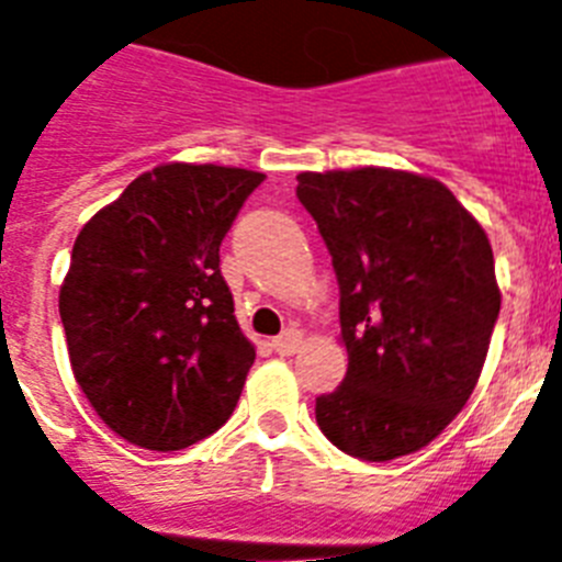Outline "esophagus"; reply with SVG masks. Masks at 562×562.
<instances>
[{"instance_id":"1","label":"esophagus","mask_w":562,"mask_h":562,"mask_svg":"<svg viewBox=\"0 0 562 562\" xmlns=\"http://www.w3.org/2000/svg\"><path fill=\"white\" fill-rule=\"evenodd\" d=\"M301 342H304L301 331H297V329H286L284 335H278L276 340H272V349H276V355L290 357V355H295L297 349H301Z\"/></svg>"}]
</instances>
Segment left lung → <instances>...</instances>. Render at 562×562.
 Listing matches in <instances>:
<instances>
[{"label": "left lung", "instance_id": "8db88e82", "mask_svg": "<svg viewBox=\"0 0 562 562\" xmlns=\"http://www.w3.org/2000/svg\"><path fill=\"white\" fill-rule=\"evenodd\" d=\"M340 286L349 371L315 400L362 461L425 448L473 394L501 312L484 227L439 180L394 168L297 173Z\"/></svg>", "mask_w": 562, "mask_h": 562}]
</instances>
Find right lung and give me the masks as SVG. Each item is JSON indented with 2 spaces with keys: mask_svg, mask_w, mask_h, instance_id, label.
<instances>
[{
  "mask_svg": "<svg viewBox=\"0 0 562 562\" xmlns=\"http://www.w3.org/2000/svg\"><path fill=\"white\" fill-rule=\"evenodd\" d=\"M265 173L168 162L78 233L58 295L89 405L146 450H182L231 419L252 342L233 315L222 238Z\"/></svg>",
  "mask_w": 562,
  "mask_h": 562,
  "instance_id": "1",
  "label": "right lung"
}]
</instances>
